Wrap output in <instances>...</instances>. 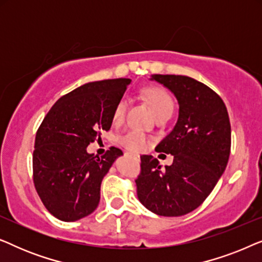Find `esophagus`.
Returning a JSON list of instances; mask_svg holds the SVG:
<instances>
[{"mask_svg": "<svg viewBox=\"0 0 262 262\" xmlns=\"http://www.w3.org/2000/svg\"><path fill=\"white\" fill-rule=\"evenodd\" d=\"M134 157H135V159L137 160V161H139V155H134Z\"/></svg>", "mask_w": 262, "mask_h": 262, "instance_id": "1", "label": "esophagus"}]
</instances>
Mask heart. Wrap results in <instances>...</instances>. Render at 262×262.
Listing matches in <instances>:
<instances>
[{
	"label": "heart",
	"instance_id": "obj_1",
	"mask_svg": "<svg viewBox=\"0 0 262 262\" xmlns=\"http://www.w3.org/2000/svg\"><path fill=\"white\" fill-rule=\"evenodd\" d=\"M143 96L148 101V103L151 107L155 117H159L163 113H171L174 108L173 100L169 96V94L162 88L159 87H149L143 91ZM125 111H126V100L121 99L119 102L117 103L116 108L113 112V120L116 123L124 118ZM121 144L130 151L134 152H141L145 150L150 144V139L146 137L144 134L138 131H128L125 134L123 137L120 138Z\"/></svg>",
	"mask_w": 262,
	"mask_h": 262
}]
</instances>
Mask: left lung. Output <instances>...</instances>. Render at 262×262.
<instances>
[{"mask_svg": "<svg viewBox=\"0 0 262 262\" xmlns=\"http://www.w3.org/2000/svg\"><path fill=\"white\" fill-rule=\"evenodd\" d=\"M150 80L163 84L178 100L177 124L155 149L174 160L162 169L154 156H141L137 195L154 213L184 216L202 205L227 168L230 120L221 96L202 82L182 75H152Z\"/></svg>", "mask_w": 262, "mask_h": 262, "instance_id": "1", "label": "left lung"}]
</instances>
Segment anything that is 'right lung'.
<instances>
[{"mask_svg": "<svg viewBox=\"0 0 262 262\" xmlns=\"http://www.w3.org/2000/svg\"><path fill=\"white\" fill-rule=\"evenodd\" d=\"M130 83V78H116L81 85L57 100L39 126L33 182L58 220L78 221L98 207L102 179L123 151L112 146L98 157L87 146L112 126L114 108Z\"/></svg>", "mask_w": 262, "mask_h": 262, "instance_id": "add662e5", "label": "right lung"}]
</instances>
